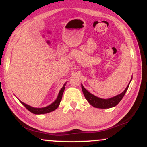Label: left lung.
Returning <instances> with one entry per match:
<instances>
[{"label": "left lung", "mask_w": 147, "mask_h": 147, "mask_svg": "<svg viewBox=\"0 0 147 147\" xmlns=\"http://www.w3.org/2000/svg\"><path fill=\"white\" fill-rule=\"evenodd\" d=\"M129 84L126 88L125 90L123 91L121 94H119V95L115 96L114 97H112V98L107 99L99 98V97H96V96L93 95L92 94L90 93L83 86V85H82V88L84 95L85 96V98L86 99L88 102L90 103V105H92L95 108H98V109H109V108L114 107V106H115L119 104V102L122 99L123 97L125 95L126 90H127L128 88H129Z\"/></svg>", "instance_id": "left-lung-1"}]
</instances>
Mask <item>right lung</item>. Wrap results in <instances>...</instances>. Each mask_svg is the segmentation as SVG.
I'll return each instance as SVG.
<instances>
[{
    "instance_id": "add662e5",
    "label": "right lung",
    "mask_w": 147,
    "mask_h": 147,
    "mask_svg": "<svg viewBox=\"0 0 147 147\" xmlns=\"http://www.w3.org/2000/svg\"><path fill=\"white\" fill-rule=\"evenodd\" d=\"M65 84H64L63 86L62 87V88L61 89V90L59 91V93L58 97H57L56 100L52 103V104H50V105L46 106V107L34 108L29 105H28V104H25V103L21 102V101H20V102H21V104H23V105L24 106L28 111H30L31 113H32L34 114H44V113H50L52 112V111H55V109H57V108H58V106H59L61 100L62 99V96H63L64 90H65Z\"/></svg>"
}]
</instances>
